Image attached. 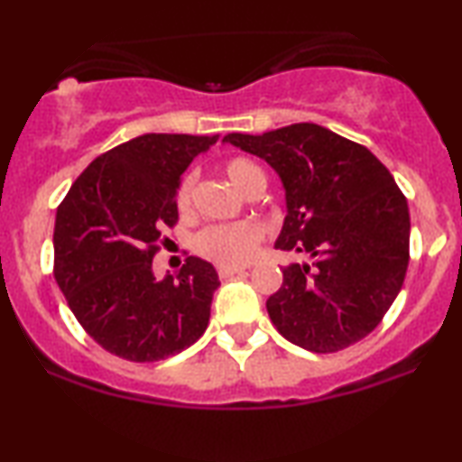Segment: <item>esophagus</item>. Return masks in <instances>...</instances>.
Listing matches in <instances>:
<instances>
[{"mask_svg": "<svg viewBox=\"0 0 462 462\" xmlns=\"http://www.w3.org/2000/svg\"><path fill=\"white\" fill-rule=\"evenodd\" d=\"M239 273H245V267H220L218 269V275L223 277H233V275H239Z\"/></svg>", "mask_w": 462, "mask_h": 462, "instance_id": "1", "label": "esophagus"}]
</instances>
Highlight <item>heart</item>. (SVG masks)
<instances>
[{"label": "heart", "instance_id": "b5f03b06", "mask_svg": "<svg viewBox=\"0 0 462 462\" xmlns=\"http://www.w3.org/2000/svg\"><path fill=\"white\" fill-rule=\"evenodd\" d=\"M223 172L226 174L233 185L239 191L250 195L256 189H264V172L261 166L254 162L245 160V157H233L223 163ZM193 195V179L185 176L176 187V208L180 212H187L191 206ZM263 239V229L258 223L244 220V223L233 225H214L201 231L195 242V250L208 261L220 264V267H237L245 264L254 256Z\"/></svg>", "mask_w": 462, "mask_h": 462}]
</instances>
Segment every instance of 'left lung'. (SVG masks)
Wrapping results in <instances>:
<instances>
[{"label": "left lung", "mask_w": 462, "mask_h": 462, "mask_svg": "<svg viewBox=\"0 0 462 462\" xmlns=\"http://www.w3.org/2000/svg\"><path fill=\"white\" fill-rule=\"evenodd\" d=\"M280 174L286 218L275 248L309 263L283 267L267 311L277 332L313 353L345 349L374 330L410 261L408 201L364 144L318 124L226 134Z\"/></svg>", "instance_id": "8db88e82"}]
</instances>
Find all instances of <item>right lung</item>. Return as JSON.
<instances>
[{"label": "right lung", "mask_w": 462, "mask_h": 462, "mask_svg": "<svg viewBox=\"0 0 462 462\" xmlns=\"http://www.w3.org/2000/svg\"><path fill=\"white\" fill-rule=\"evenodd\" d=\"M214 136L143 134L98 155L56 210L54 277L81 328L113 356L160 362L206 332L218 273L189 256L157 280L162 229L179 220L176 187Z\"/></svg>", "instance_id": "add662e5"}]
</instances>
